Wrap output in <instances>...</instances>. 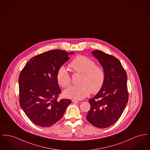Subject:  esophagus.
<instances>
[{"mask_svg":"<svg viewBox=\"0 0 150 150\" xmlns=\"http://www.w3.org/2000/svg\"><path fill=\"white\" fill-rule=\"evenodd\" d=\"M72 101L73 103H81L82 102V101L80 100H72Z\"/></svg>","mask_w":150,"mask_h":150,"instance_id":"1","label":"esophagus"}]
</instances>
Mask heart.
Returning a JSON list of instances; mask_svg holds the SVG:
<instances>
[{
    "label": "heart",
    "mask_w": 150,
    "mask_h": 150,
    "mask_svg": "<svg viewBox=\"0 0 150 150\" xmlns=\"http://www.w3.org/2000/svg\"><path fill=\"white\" fill-rule=\"evenodd\" d=\"M69 67L74 72L81 74L79 86H71L64 90L65 97L74 100H80L88 96L92 92L98 93L103 88L105 73L103 67L96 64L93 59L84 55H78L71 62ZM58 84L63 88L70 86V75L67 69L62 66L57 72Z\"/></svg>",
    "instance_id": "heart-1"
}]
</instances>
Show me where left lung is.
I'll use <instances>...</instances> for the list:
<instances>
[{
    "label": "left lung",
    "mask_w": 150,
    "mask_h": 150,
    "mask_svg": "<svg viewBox=\"0 0 150 150\" xmlns=\"http://www.w3.org/2000/svg\"><path fill=\"white\" fill-rule=\"evenodd\" d=\"M92 53L103 66L105 80L102 89L89 99L91 108L87 119L98 128H106L120 118L129 98L127 76L120 61L114 56L101 50Z\"/></svg>",
    "instance_id": "left-lung-1"
}]
</instances>
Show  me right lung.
<instances>
[{
    "label": "right lung",
    "mask_w": 150,
    "mask_h": 150,
    "mask_svg": "<svg viewBox=\"0 0 150 150\" xmlns=\"http://www.w3.org/2000/svg\"><path fill=\"white\" fill-rule=\"evenodd\" d=\"M73 53L55 49L40 54L27 62L20 74V105L38 126L49 127L57 122L71 103L70 99H58L61 91L56 75Z\"/></svg>",
    "instance_id": "add662e5"
}]
</instances>
